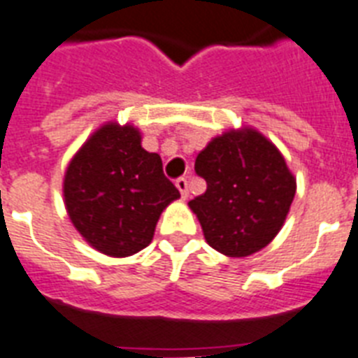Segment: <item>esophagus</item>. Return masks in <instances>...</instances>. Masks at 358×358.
<instances>
[{"mask_svg":"<svg viewBox=\"0 0 358 358\" xmlns=\"http://www.w3.org/2000/svg\"><path fill=\"white\" fill-rule=\"evenodd\" d=\"M174 185L178 187L180 194H182V200H185V198L189 196V185H187V180L185 178H178L176 182H174Z\"/></svg>","mask_w":358,"mask_h":358,"instance_id":"1","label":"esophagus"}]
</instances>
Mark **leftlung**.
Instances as JSON below:
<instances>
[{"label": "left lung", "mask_w": 358, "mask_h": 358, "mask_svg": "<svg viewBox=\"0 0 358 358\" xmlns=\"http://www.w3.org/2000/svg\"><path fill=\"white\" fill-rule=\"evenodd\" d=\"M206 193L189 202L206 242L225 257L258 253L282 229L296 178L278 147L253 127L229 129L198 152Z\"/></svg>", "instance_id": "8db88e82"}]
</instances>
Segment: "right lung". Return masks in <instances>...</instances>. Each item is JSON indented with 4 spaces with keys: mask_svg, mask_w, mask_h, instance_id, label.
Returning a JSON list of instances; mask_svg holds the SVG:
<instances>
[{
    "mask_svg": "<svg viewBox=\"0 0 358 358\" xmlns=\"http://www.w3.org/2000/svg\"><path fill=\"white\" fill-rule=\"evenodd\" d=\"M178 189L162 158L142 147L140 129L107 122L72 156L63 176V202L87 244L114 258L142 251Z\"/></svg>",
    "mask_w": 358,
    "mask_h": 358,
    "instance_id": "right-lung-1",
    "label": "right lung"
}]
</instances>
